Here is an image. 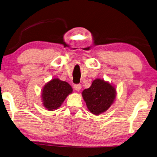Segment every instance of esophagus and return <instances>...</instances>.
Instances as JSON below:
<instances>
[{
	"label": "esophagus",
	"instance_id": "34e87169",
	"mask_svg": "<svg viewBox=\"0 0 157 157\" xmlns=\"http://www.w3.org/2000/svg\"><path fill=\"white\" fill-rule=\"evenodd\" d=\"M74 88L76 90L79 91L81 89V84H75L74 85Z\"/></svg>",
	"mask_w": 157,
	"mask_h": 157
}]
</instances>
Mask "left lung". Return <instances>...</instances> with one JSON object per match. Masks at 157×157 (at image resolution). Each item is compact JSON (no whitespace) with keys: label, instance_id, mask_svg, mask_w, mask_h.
Here are the masks:
<instances>
[{"label":"left lung","instance_id":"left-lung-1","mask_svg":"<svg viewBox=\"0 0 157 157\" xmlns=\"http://www.w3.org/2000/svg\"><path fill=\"white\" fill-rule=\"evenodd\" d=\"M87 107L92 114L99 115L109 109L116 96V90L112 85L97 78L91 86L82 92Z\"/></svg>","mask_w":157,"mask_h":157}]
</instances>
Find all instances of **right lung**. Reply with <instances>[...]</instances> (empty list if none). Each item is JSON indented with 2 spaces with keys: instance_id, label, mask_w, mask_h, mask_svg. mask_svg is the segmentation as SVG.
I'll list each match as a JSON object with an SVG mask.
<instances>
[{
  "instance_id": "add662e5",
  "label": "right lung",
  "mask_w": 157,
  "mask_h": 157,
  "mask_svg": "<svg viewBox=\"0 0 157 157\" xmlns=\"http://www.w3.org/2000/svg\"><path fill=\"white\" fill-rule=\"evenodd\" d=\"M71 92L72 88L68 83L58 78L53 79L46 84L42 90L44 106L48 110L58 109Z\"/></svg>"
}]
</instances>
